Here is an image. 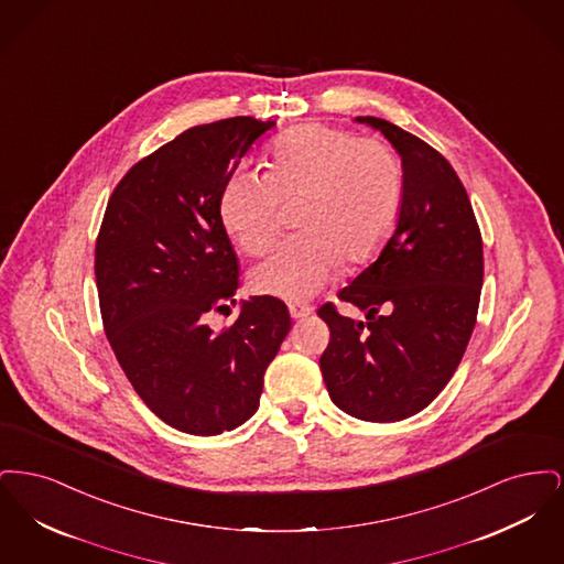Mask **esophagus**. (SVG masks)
I'll return each instance as SVG.
<instances>
[{
	"label": "esophagus",
	"mask_w": 564,
	"mask_h": 564,
	"mask_svg": "<svg viewBox=\"0 0 564 564\" xmlns=\"http://www.w3.org/2000/svg\"><path fill=\"white\" fill-rule=\"evenodd\" d=\"M313 306L311 304H300V302H294V304H290V315L294 317V319H302V317H308V315H313Z\"/></svg>",
	"instance_id": "34e87169"
}]
</instances>
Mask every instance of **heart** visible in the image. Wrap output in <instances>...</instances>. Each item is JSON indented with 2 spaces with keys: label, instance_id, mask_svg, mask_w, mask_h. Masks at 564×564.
<instances>
[{
  "label": "heart",
  "instance_id": "b5f03b06",
  "mask_svg": "<svg viewBox=\"0 0 564 564\" xmlns=\"http://www.w3.org/2000/svg\"><path fill=\"white\" fill-rule=\"evenodd\" d=\"M402 164L378 139L306 124L283 134L270 154V171L241 169L219 196L226 230L251 256H262L279 235L281 200H300L295 226L251 274L262 294L290 302L323 290L343 260L368 258L391 232L402 207Z\"/></svg>",
  "mask_w": 564,
  "mask_h": 564
}]
</instances>
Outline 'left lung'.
<instances>
[{
  "mask_svg": "<svg viewBox=\"0 0 564 564\" xmlns=\"http://www.w3.org/2000/svg\"><path fill=\"white\" fill-rule=\"evenodd\" d=\"M355 122L384 134L402 159V207L378 258L338 294L366 322L319 308L332 334L319 368L343 412L393 423L427 408L463 359L482 292V237L440 152L382 118Z\"/></svg>",
  "mask_w": 564,
  "mask_h": 564,
  "instance_id": "1",
  "label": "left lung"
}]
</instances>
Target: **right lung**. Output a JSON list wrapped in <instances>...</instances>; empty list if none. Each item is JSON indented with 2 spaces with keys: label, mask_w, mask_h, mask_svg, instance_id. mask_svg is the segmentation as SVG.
I'll return each instance as SVG.
<instances>
[{
  "label": "right lung",
  "mask_w": 564,
  "mask_h": 564,
  "mask_svg": "<svg viewBox=\"0 0 564 564\" xmlns=\"http://www.w3.org/2000/svg\"><path fill=\"white\" fill-rule=\"evenodd\" d=\"M274 124L237 116L177 134L122 177L97 239L95 276L116 359L143 403L192 435L237 430L256 414L264 372L292 329L272 295L242 300L219 334L205 323L237 304L239 290L221 188Z\"/></svg>",
  "instance_id": "obj_1"
}]
</instances>
